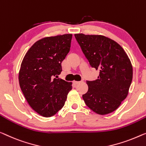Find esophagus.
<instances>
[{
  "label": "esophagus",
  "instance_id": "esophagus-1",
  "mask_svg": "<svg viewBox=\"0 0 146 146\" xmlns=\"http://www.w3.org/2000/svg\"><path fill=\"white\" fill-rule=\"evenodd\" d=\"M82 81H73V83L74 84H80V83H81Z\"/></svg>",
  "mask_w": 146,
  "mask_h": 146
}]
</instances>
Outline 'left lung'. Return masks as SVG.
Returning a JSON list of instances; mask_svg holds the SVG:
<instances>
[{"instance_id": "8db88e82", "label": "left lung", "mask_w": 146, "mask_h": 146, "mask_svg": "<svg viewBox=\"0 0 146 146\" xmlns=\"http://www.w3.org/2000/svg\"><path fill=\"white\" fill-rule=\"evenodd\" d=\"M75 36L90 66L100 71L98 79L86 81L88 90L82 98L97 114L112 113L129 94L133 75L129 56L118 43L105 36L79 33Z\"/></svg>"}]
</instances>
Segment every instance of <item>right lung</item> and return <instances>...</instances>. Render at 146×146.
<instances>
[{
  "label": "right lung",
  "instance_id": "obj_1",
  "mask_svg": "<svg viewBox=\"0 0 146 146\" xmlns=\"http://www.w3.org/2000/svg\"><path fill=\"white\" fill-rule=\"evenodd\" d=\"M71 39L72 34L41 38L33 44L21 62V91L31 108L43 117L58 113L72 89V82L56 79L62 71V62L70 50Z\"/></svg>",
  "mask_w": 146,
  "mask_h": 146
}]
</instances>
